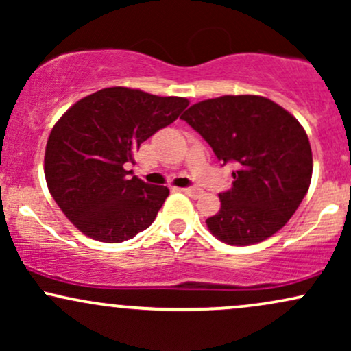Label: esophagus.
<instances>
[{
    "instance_id": "34e87169",
    "label": "esophagus",
    "mask_w": 351,
    "mask_h": 351,
    "mask_svg": "<svg viewBox=\"0 0 351 351\" xmlns=\"http://www.w3.org/2000/svg\"><path fill=\"white\" fill-rule=\"evenodd\" d=\"M181 191H183L184 195H188L189 198H198V196L201 195L199 188H181Z\"/></svg>"
}]
</instances>
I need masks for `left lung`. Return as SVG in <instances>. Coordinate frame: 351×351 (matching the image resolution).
<instances>
[{"label": "left lung", "instance_id": "8db88e82", "mask_svg": "<svg viewBox=\"0 0 351 351\" xmlns=\"http://www.w3.org/2000/svg\"><path fill=\"white\" fill-rule=\"evenodd\" d=\"M219 162L236 163L221 209L208 217L213 236L229 245L263 243L285 226L307 195L312 148L292 114L261 95H223L181 115Z\"/></svg>", "mask_w": 351, "mask_h": 351}]
</instances>
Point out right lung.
<instances>
[{
    "mask_svg": "<svg viewBox=\"0 0 351 351\" xmlns=\"http://www.w3.org/2000/svg\"><path fill=\"white\" fill-rule=\"evenodd\" d=\"M184 97L108 87L75 102L52 127L44 175L60 211L100 243H123L155 221L170 195L127 171L145 140L178 119Z\"/></svg>",
    "mask_w": 351,
    "mask_h": 351,
    "instance_id": "add662e5",
    "label": "right lung"
}]
</instances>
